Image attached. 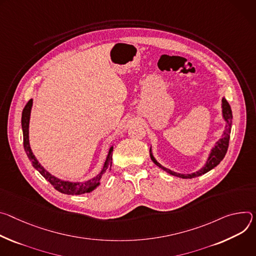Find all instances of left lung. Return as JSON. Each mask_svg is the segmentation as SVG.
Listing matches in <instances>:
<instances>
[{
  "instance_id": "left-lung-1",
  "label": "left lung",
  "mask_w": 256,
  "mask_h": 256,
  "mask_svg": "<svg viewBox=\"0 0 256 256\" xmlns=\"http://www.w3.org/2000/svg\"><path fill=\"white\" fill-rule=\"evenodd\" d=\"M222 119L224 121V130L222 134V137L216 141L214 144V146L212 148L208 160L206 162V164H204L202 168H200L198 171L191 173V174H181V173H176L174 171H171L170 168H164V166H162L156 158H154V154H152V150L150 146V158L158 166H160L162 170H164V172H166L168 174L172 175V176H176L182 179H191V178H195L198 176H202L208 172H210V170H212L214 166H216L220 160L224 158L226 150H228V146H229V140H230V133H231V127H232V110L231 106L229 104V102H226V100L224 98H222Z\"/></svg>"
}]
</instances>
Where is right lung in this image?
Here are the masks:
<instances>
[{
	"label": "right lung",
	"instance_id": "right-lung-1",
	"mask_svg": "<svg viewBox=\"0 0 256 256\" xmlns=\"http://www.w3.org/2000/svg\"><path fill=\"white\" fill-rule=\"evenodd\" d=\"M34 100H30L25 106L22 112V118H21V126H22V131H23V146L24 150L32 162V166L36 170V171L40 172V174L48 180L56 190H58L61 193L68 194V195H80L84 193H90L94 191L96 188H98L102 182V178L104 175L108 172V170L112 166V150L114 146H112L108 148V152L106 156V158L104 160V164L102 166V171L94 178L83 181V182H73V181H68V180H62L58 177H56L52 175L50 172H48L40 164L36 156L34 154L30 144V114H32V108Z\"/></svg>",
	"mask_w": 256,
	"mask_h": 256
}]
</instances>
